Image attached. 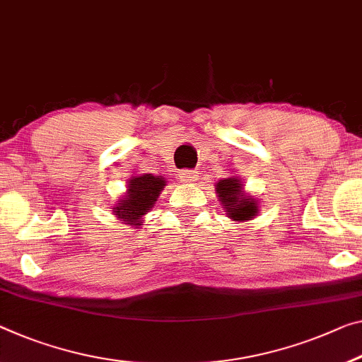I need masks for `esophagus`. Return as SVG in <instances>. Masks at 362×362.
<instances>
[{"label": "esophagus", "instance_id": "esophagus-1", "mask_svg": "<svg viewBox=\"0 0 362 362\" xmlns=\"http://www.w3.org/2000/svg\"><path fill=\"white\" fill-rule=\"evenodd\" d=\"M180 180L182 182H196V181H199V173L192 170H182L180 173Z\"/></svg>", "mask_w": 362, "mask_h": 362}]
</instances>
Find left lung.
Instances as JSON below:
<instances>
[{
	"label": "left lung",
	"instance_id": "left-lung-1",
	"mask_svg": "<svg viewBox=\"0 0 362 362\" xmlns=\"http://www.w3.org/2000/svg\"><path fill=\"white\" fill-rule=\"evenodd\" d=\"M215 191L218 194L221 207L231 220L247 221L259 214L257 200L251 196H244L241 180H238V177L220 180L216 182Z\"/></svg>",
	"mask_w": 362,
	"mask_h": 362
}]
</instances>
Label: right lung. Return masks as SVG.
<instances>
[{"instance_id":"add662e5","label":"right lung","mask_w":362,"mask_h":362,"mask_svg":"<svg viewBox=\"0 0 362 362\" xmlns=\"http://www.w3.org/2000/svg\"><path fill=\"white\" fill-rule=\"evenodd\" d=\"M165 180L162 176L153 175H142L134 176L127 181V191L126 196L118 200L115 205L113 215L126 225H136L139 226L142 223V216L146 215L148 210L157 202L160 192L163 191Z\"/></svg>"}]
</instances>
